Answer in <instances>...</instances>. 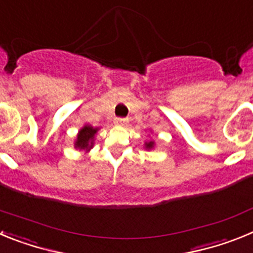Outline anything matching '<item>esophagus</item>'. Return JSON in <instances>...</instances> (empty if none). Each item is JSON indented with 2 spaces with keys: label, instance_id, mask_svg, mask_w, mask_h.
Here are the masks:
<instances>
[{
  "label": "esophagus",
  "instance_id": "34e87169",
  "mask_svg": "<svg viewBox=\"0 0 253 253\" xmlns=\"http://www.w3.org/2000/svg\"><path fill=\"white\" fill-rule=\"evenodd\" d=\"M128 123V119L126 118H115V124H119V125H124Z\"/></svg>",
  "mask_w": 253,
  "mask_h": 253
}]
</instances>
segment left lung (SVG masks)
<instances>
[{
	"label": "left lung",
	"instance_id": "8db88e82",
	"mask_svg": "<svg viewBox=\"0 0 253 253\" xmlns=\"http://www.w3.org/2000/svg\"><path fill=\"white\" fill-rule=\"evenodd\" d=\"M146 147H147V148H152V147H153V142L146 143Z\"/></svg>",
	"mask_w": 253,
	"mask_h": 253
}]
</instances>
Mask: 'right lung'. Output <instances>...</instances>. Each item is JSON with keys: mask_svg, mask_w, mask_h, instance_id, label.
<instances>
[{"mask_svg": "<svg viewBox=\"0 0 253 253\" xmlns=\"http://www.w3.org/2000/svg\"><path fill=\"white\" fill-rule=\"evenodd\" d=\"M97 131V128H92L90 125H86L80 130L77 140H76V148L90 149L93 144V135Z\"/></svg>", "mask_w": 253, "mask_h": 253, "instance_id": "1", "label": "right lung"}]
</instances>
